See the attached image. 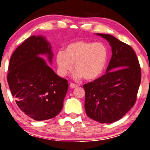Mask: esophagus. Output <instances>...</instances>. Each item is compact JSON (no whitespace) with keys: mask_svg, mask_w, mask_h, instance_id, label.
Returning <instances> with one entry per match:
<instances>
[{"mask_svg":"<svg viewBox=\"0 0 150 150\" xmlns=\"http://www.w3.org/2000/svg\"><path fill=\"white\" fill-rule=\"evenodd\" d=\"M79 85H77V84H75V83H70V84H69L70 88H75V87H77Z\"/></svg>","mask_w":150,"mask_h":150,"instance_id":"obj_1","label":"esophagus"}]
</instances>
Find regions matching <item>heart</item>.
Masks as SVG:
<instances>
[{
    "instance_id": "obj_1",
    "label": "heart",
    "mask_w": 150,
    "mask_h": 150,
    "mask_svg": "<svg viewBox=\"0 0 150 150\" xmlns=\"http://www.w3.org/2000/svg\"><path fill=\"white\" fill-rule=\"evenodd\" d=\"M108 59V50L101 42L80 40L68 44L65 51L59 50L56 54L58 72L62 77L73 69L75 79L84 78L93 81L99 78L104 71Z\"/></svg>"
}]
</instances>
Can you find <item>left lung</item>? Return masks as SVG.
<instances>
[{"mask_svg":"<svg viewBox=\"0 0 150 150\" xmlns=\"http://www.w3.org/2000/svg\"><path fill=\"white\" fill-rule=\"evenodd\" d=\"M110 42L112 56L106 73L84 84L86 113L100 123L119 120L134 106L141 82V68L129 45L112 35L97 33Z\"/></svg>","mask_w":150,"mask_h":150,"instance_id":"8db88e82","label":"left lung"}]
</instances>
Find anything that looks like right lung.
<instances>
[{
  "instance_id": "right-lung-1",
  "label": "right lung",
  "mask_w": 150,
  "mask_h": 150,
  "mask_svg": "<svg viewBox=\"0 0 150 150\" xmlns=\"http://www.w3.org/2000/svg\"><path fill=\"white\" fill-rule=\"evenodd\" d=\"M47 54L52 62L50 44L41 36H31L11 56L7 81L19 108L35 121L54 118L60 112L69 84L38 56Z\"/></svg>"
}]
</instances>
